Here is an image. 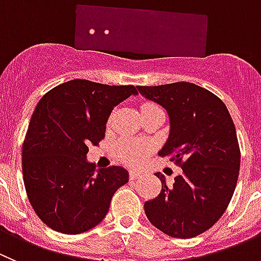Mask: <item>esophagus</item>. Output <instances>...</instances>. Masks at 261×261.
Wrapping results in <instances>:
<instances>
[{
  "mask_svg": "<svg viewBox=\"0 0 261 261\" xmlns=\"http://www.w3.org/2000/svg\"><path fill=\"white\" fill-rule=\"evenodd\" d=\"M128 175H130V179H136V178H139L140 175H142V171L131 169V170L128 171Z\"/></svg>",
  "mask_w": 261,
  "mask_h": 261,
  "instance_id": "1",
  "label": "esophagus"
}]
</instances>
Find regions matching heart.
Segmentation results:
<instances>
[{
    "label": "heart",
    "instance_id": "1",
    "mask_svg": "<svg viewBox=\"0 0 261 261\" xmlns=\"http://www.w3.org/2000/svg\"><path fill=\"white\" fill-rule=\"evenodd\" d=\"M153 108H159L157 105L152 104V102H145L142 105V112L145 110L153 109ZM117 156L119 160H122L123 163L130 164V165H139L145 160L148 156L149 151H151V145L148 143L142 142V140L136 139H121L117 144Z\"/></svg>",
    "mask_w": 261,
    "mask_h": 261
}]
</instances>
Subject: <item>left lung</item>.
<instances>
[{
	"mask_svg": "<svg viewBox=\"0 0 261 261\" xmlns=\"http://www.w3.org/2000/svg\"><path fill=\"white\" fill-rule=\"evenodd\" d=\"M138 90L168 112L170 133L159 156H170L182 168L170 186L156 173L163 189L145 201V215L173 238H194L220 220L236 190L241 151L234 122L217 96L194 83Z\"/></svg>",
	"mask_w": 261,
	"mask_h": 261,
	"instance_id": "obj_1",
	"label": "left lung"
}]
</instances>
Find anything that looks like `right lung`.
Masks as SVG:
<instances>
[{
	"mask_svg": "<svg viewBox=\"0 0 261 261\" xmlns=\"http://www.w3.org/2000/svg\"><path fill=\"white\" fill-rule=\"evenodd\" d=\"M136 93L134 86L74 79L41 97L23 143L22 170L28 200L46 226L81 234L104 220L128 173L96 169L87 161L88 145L104 139L112 110Z\"/></svg>",
	"mask_w": 261,
	"mask_h": 261,
	"instance_id": "obj_1",
	"label": "right lung"
}]
</instances>
